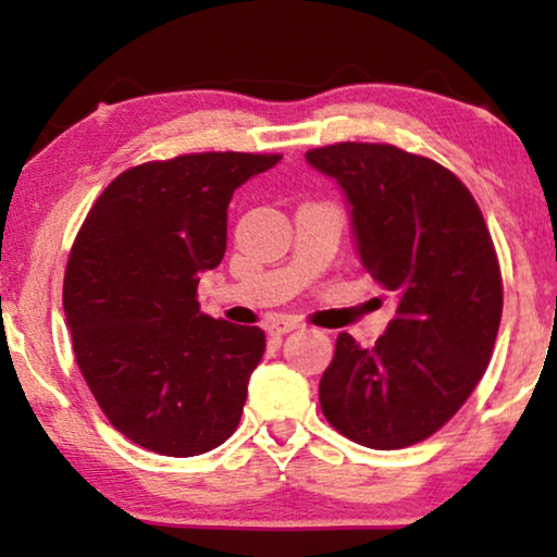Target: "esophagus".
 <instances>
[{"mask_svg":"<svg viewBox=\"0 0 557 557\" xmlns=\"http://www.w3.org/2000/svg\"><path fill=\"white\" fill-rule=\"evenodd\" d=\"M265 330H269L271 337H284V334L299 330V322L292 317H278V319H271V322L265 324Z\"/></svg>","mask_w":557,"mask_h":557,"instance_id":"1","label":"esophagus"}]
</instances>
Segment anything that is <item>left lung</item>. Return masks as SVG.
Returning <instances> with one entry per match:
<instances>
[{"label":"left lung","mask_w":557,"mask_h":557,"mask_svg":"<svg viewBox=\"0 0 557 557\" xmlns=\"http://www.w3.org/2000/svg\"><path fill=\"white\" fill-rule=\"evenodd\" d=\"M337 182L362 269L395 294L375 347L337 337L319 383L334 429L377 451L436 433L490 364L502 319V276L474 197L451 172L391 144L307 151Z\"/></svg>","instance_id":"obj_1"}]
</instances>
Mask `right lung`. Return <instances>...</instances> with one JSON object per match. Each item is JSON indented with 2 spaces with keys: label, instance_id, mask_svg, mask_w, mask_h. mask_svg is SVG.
Returning a JSON list of instances; mask_svg holds the SVG:
<instances>
[{
  "label": "right lung",
  "instance_id": "add662e5",
  "mask_svg": "<svg viewBox=\"0 0 557 557\" xmlns=\"http://www.w3.org/2000/svg\"><path fill=\"white\" fill-rule=\"evenodd\" d=\"M278 154L174 157L103 189L67 258L75 362L116 431L162 456H197L240 421L265 349L258 326L200 311V273L225 256L227 205Z\"/></svg>",
  "mask_w": 557,
  "mask_h": 557
}]
</instances>
